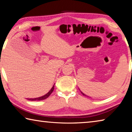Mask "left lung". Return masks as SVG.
I'll use <instances>...</instances> for the list:
<instances>
[{
    "mask_svg": "<svg viewBox=\"0 0 132 132\" xmlns=\"http://www.w3.org/2000/svg\"><path fill=\"white\" fill-rule=\"evenodd\" d=\"M81 94H82V95H85V96H87V95H85L84 93H82L81 92Z\"/></svg>",
    "mask_w": 132,
    "mask_h": 132,
    "instance_id": "left-lung-1",
    "label": "left lung"
}]
</instances>
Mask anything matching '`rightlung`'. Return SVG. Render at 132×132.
<instances>
[{"mask_svg": "<svg viewBox=\"0 0 132 132\" xmlns=\"http://www.w3.org/2000/svg\"><path fill=\"white\" fill-rule=\"evenodd\" d=\"M53 90H54V86L52 87V88L51 89V90L49 91V92L44 96H42V97H40L38 98H30V99H28V100H30V101H41V100H45L46 98H47L49 96H50L51 93L53 92Z\"/></svg>", "mask_w": 132, "mask_h": 132, "instance_id": "right-lung-1", "label": "right lung"}]
</instances>
